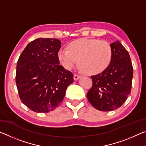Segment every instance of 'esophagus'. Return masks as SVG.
<instances>
[{
	"instance_id": "esophagus-1",
	"label": "esophagus",
	"mask_w": 146,
	"mask_h": 146,
	"mask_svg": "<svg viewBox=\"0 0 146 146\" xmlns=\"http://www.w3.org/2000/svg\"><path fill=\"white\" fill-rule=\"evenodd\" d=\"M80 77H81V76L78 75V74H75V75H74V80H78V79L80 78Z\"/></svg>"
}]
</instances>
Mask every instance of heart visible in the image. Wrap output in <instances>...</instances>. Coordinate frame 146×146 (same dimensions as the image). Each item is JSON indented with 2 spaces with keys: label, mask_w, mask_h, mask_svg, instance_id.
<instances>
[{
  "label": "heart",
  "mask_w": 146,
  "mask_h": 146,
  "mask_svg": "<svg viewBox=\"0 0 146 146\" xmlns=\"http://www.w3.org/2000/svg\"><path fill=\"white\" fill-rule=\"evenodd\" d=\"M69 49L61 48L58 57L62 65L71 70L78 63L88 74H97L107 68L111 61L113 51L106 41L95 38H79L69 44Z\"/></svg>",
  "instance_id": "heart-1"
}]
</instances>
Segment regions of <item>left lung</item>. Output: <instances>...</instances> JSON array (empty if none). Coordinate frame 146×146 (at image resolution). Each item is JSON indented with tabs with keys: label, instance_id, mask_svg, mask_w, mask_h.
I'll use <instances>...</instances> for the list:
<instances>
[{
	"label": "left lung",
	"instance_id": "1",
	"mask_svg": "<svg viewBox=\"0 0 146 146\" xmlns=\"http://www.w3.org/2000/svg\"><path fill=\"white\" fill-rule=\"evenodd\" d=\"M113 56L102 73L91 76L93 86L87 94L94 108L102 111L119 108L131 90L133 69L129 54L119 41L110 44Z\"/></svg>",
	"mask_w": 146,
	"mask_h": 146
}]
</instances>
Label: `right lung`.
<instances>
[{
  "mask_svg": "<svg viewBox=\"0 0 146 146\" xmlns=\"http://www.w3.org/2000/svg\"><path fill=\"white\" fill-rule=\"evenodd\" d=\"M61 42L38 38L28 44L17 64L16 84L24 105L36 113H48L63 100L73 74L60 65Z\"/></svg>",
  "mask_w": 146,
  "mask_h": 146,
  "instance_id": "right-lung-1",
  "label": "right lung"
}]
</instances>
